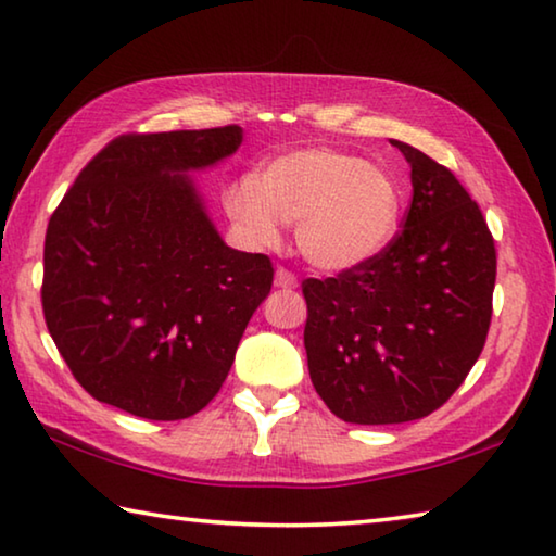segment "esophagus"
I'll use <instances>...</instances> for the list:
<instances>
[{
	"instance_id": "obj_1",
	"label": "esophagus",
	"mask_w": 556,
	"mask_h": 556,
	"mask_svg": "<svg viewBox=\"0 0 556 556\" xmlns=\"http://www.w3.org/2000/svg\"><path fill=\"white\" fill-rule=\"evenodd\" d=\"M299 279L291 269H285V267H277L275 271V287L277 289H296Z\"/></svg>"
}]
</instances>
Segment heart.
Instances as JSON below:
<instances>
[{"label":"heart","mask_w":556,"mask_h":556,"mask_svg":"<svg viewBox=\"0 0 556 556\" xmlns=\"http://www.w3.org/2000/svg\"><path fill=\"white\" fill-rule=\"evenodd\" d=\"M223 208L255 248L279 242L281 223L296 225L301 255L328 271L361 267L392 242L402 195L390 172L331 147L279 154L255 176L235 178Z\"/></svg>","instance_id":"obj_1"}]
</instances>
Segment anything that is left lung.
Listing matches in <instances>:
<instances>
[{
  "label": "left lung",
  "mask_w": 556,
  "mask_h": 556,
  "mask_svg": "<svg viewBox=\"0 0 556 556\" xmlns=\"http://www.w3.org/2000/svg\"><path fill=\"white\" fill-rule=\"evenodd\" d=\"M412 166L402 230L378 257L304 279L308 375L338 419L402 425L439 409L473 368L493 316L495 240L444 164Z\"/></svg>",
  "instance_id": "1"
}]
</instances>
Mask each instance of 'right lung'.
Returning <instances> with one entry per match:
<instances>
[{"label": "right lung", "mask_w": 556, "mask_h": 556, "mask_svg": "<svg viewBox=\"0 0 556 556\" xmlns=\"http://www.w3.org/2000/svg\"><path fill=\"white\" fill-rule=\"evenodd\" d=\"M238 125L122 135L53 211L41 306L73 378L135 417H193L267 299V255L220 240L186 172L230 156Z\"/></svg>", "instance_id": "add662e5"}]
</instances>
